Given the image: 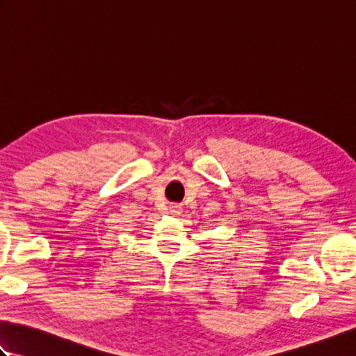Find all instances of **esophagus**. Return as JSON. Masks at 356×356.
<instances>
[{"mask_svg":"<svg viewBox=\"0 0 356 356\" xmlns=\"http://www.w3.org/2000/svg\"><path fill=\"white\" fill-rule=\"evenodd\" d=\"M170 213H171V214H174V216H177V214H180V207H177V205H174V207H170Z\"/></svg>","mask_w":356,"mask_h":356,"instance_id":"obj_1","label":"esophagus"}]
</instances>
